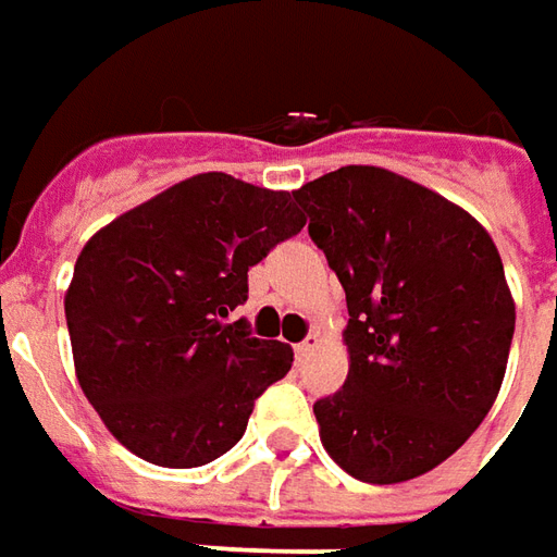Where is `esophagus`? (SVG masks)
<instances>
[{
    "instance_id": "1",
    "label": "esophagus",
    "mask_w": 557,
    "mask_h": 557,
    "mask_svg": "<svg viewBox=\"0 0 557 557\" xmlns=\"http://www.w3.org/2000/svg\"><path fill=\"white\" fill-rule=\"evenodd\" d=\"M317 347V335H308L305 342H298L295 344V357L298 359H308L310 357V350Z\"/></svg>"
}]
</instances>
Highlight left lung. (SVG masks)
Listing matches in <instances>:
<instances>
[{
  "mask_svg": "<svg viewBox=\"0 0 557 557\" xmlns=\"http://www.w3.org/2000/svg\"><path fill=\"white\" fill-rule=\"evenodd\" d=\"M347 295L350 372L313 403L323 448L359 482L423 475L467 442L500 393L516 305L475 219L381 168L293 191Z\"/></svg>",
  "mask_w": 557,
  "mask_h": 557,
  "instance_id": "8db88e82",
  "label": "left lung"
}]
</instances>
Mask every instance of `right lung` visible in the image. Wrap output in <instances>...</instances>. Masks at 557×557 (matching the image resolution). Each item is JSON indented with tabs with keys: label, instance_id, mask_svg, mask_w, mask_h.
<instances>
[{
	"label": "right lung",
	"instance_id": "right-lung-1",
	"mask_svg": "<svg viewBox=\"0 0 557 557\" xmlns=\"http://www.w3.org/2000/svg\"><path fill=\"white\" fill-rule=\"evenodd\" d=\"M301 228L289 191L200 173L85 244L66 293L75 374L124 448L191 469L240 442L293 347L228 317L249 268Z\"/></svg>",
	"mask_w": 557,
	"mask_h": 557
}]
</instances>
